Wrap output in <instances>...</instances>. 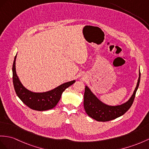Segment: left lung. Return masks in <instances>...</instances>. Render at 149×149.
<instances>
[{
  "mask_svg": "<svg viewBox=\"0 0 149 149\" xmlns=\"http://www.w3.org/2000/svg\"><path fill=\"white\" fill-rule=\"evenodd\" d=\"M140 80V71L135 90L130 99L125 103L111 106L102 102L88 86H85L84 93V109L90 118L97 121H108L121 116L128 111L133 102Z\"/></svg>",
  "mask_w": 149,
  "mask_h": 149,
  "instance_id": "obj_1",
  "label": "left lung"
}]
</instances>
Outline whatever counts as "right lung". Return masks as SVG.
I'll use <instances>...</instances> for the list:
<instances>
[{
    "mask_svg": "<svg viewBox=\"0 0 149 149\" xmlns=\"http://www.w3.org/2000/svg\"><path fill=\"white\" fill-rule=\"evenodd\" d=\"M16 57L17 54L14 57L13 65V79L14 90L20 100L31 109L43 111L51 109L56 107L63 92L76 81L72 80L64 83L55 88L45 92H31L25 88L17 77L16 70Z\"/></svg>",
    "mask_w": 149,
    "mask_h": 149,
    "instance_id": "right-lung-1",
    "label": "right lung"
}]
</instances>
